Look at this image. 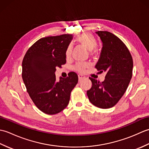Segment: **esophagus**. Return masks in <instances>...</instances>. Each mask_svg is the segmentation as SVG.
Instances as JSON below:
<instances>
[{
	"label": "esophagus",
	"instance_id": "esophagus-1",
	"mask_svg": "<svg viewBox=\"0 0 149 149\" xmlns=\"http://www.w3.org/2000/svg\"><path fill=\"white\" fill-rule=\"evenodd\" d=\"M78 77H79V81H81V79H83L85 78V77L84 76V75H81V74L78 75Z\"/></svg>",
	"mask_w": 149,
	"mask_h": 149
}]
</instances>
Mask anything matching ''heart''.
Wrapping results in <instances>:
<instances>
[{
  "label": "heart",
  "instance_id": "b5f03b06",
  "mask_svg": "<svg viewBox=\"0 0 149 149\" xmlns=\"http://www.w3.org/2000/svg\"><path fill=\"white\" fill-rule=\"evenodd\" d=\"M77 42L79 44H81L82 46L84 47L88 50L90 51V53L91 55L93 54L94 51L93 50L95 49L97 46V42L95 38L94 37L93 34H91L89 33H86L81 34V35L77 38ZM71 52L72 47L70 45L68 46L67 49H66V56L67 57V58L70 56ZM86 67L87 65L86 64L79 63L75 66V69L78 72H83Z\"/></svg>",
  "mask_w": 149,
  "mask_h": 149
}]
</instances>
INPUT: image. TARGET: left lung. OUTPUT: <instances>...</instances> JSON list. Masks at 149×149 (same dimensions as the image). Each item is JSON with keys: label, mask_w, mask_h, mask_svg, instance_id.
<instances>
[{"label": "left lung", "mask_w": 149, "mask_h": 149, "mask_svg": "<svg viewBox=\"0 0 149 149\" xmlns=\"http://www.w3.org/2000/svg\"><path fill=\"white\" fill-rule=\"evenodd\" d=\"M96 33L102 41V49L95 68L105 73L106 76L101 83L89 77L92 86L86 93L94 106L107 109L116 105L125 93L132 78L133 61L127 47L119 38L108 31Z\"/></svg>", "instance_id": "left-lung-1"}]
</instances>
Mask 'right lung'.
Segmentation results:
<instances>
[{
	"mask_svg": "<svg viewBox=\"0 0 149 149\" xmlns=\"http://www.w3.org/2000/svg\"><path fill=\"white\" fill-rule=\"evenodd\" d=\"M72 34L48 36L38 40L28 49L22 61L27 91L36 106L47 115H55L68 106L70 93L78 83L74 72L56 81L57 67L66 63V51Z\"/></svg>",
	"mask_w": 149,
	"mask_h": 149,
	"instance_id": "right-lung-1",
	"label": "right lung"
}]
</instances>
